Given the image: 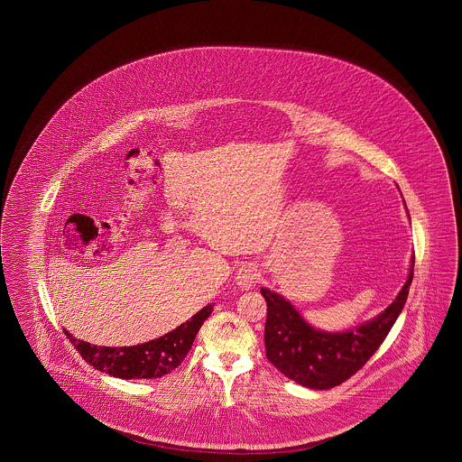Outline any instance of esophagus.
<instances>
[{
    "instance_id": "34e87169",
    "label": "esophagus",
    "mask_w": 462,
    "mask_h": 462,
    "mask_svg": "<svg viewBox=\"0 0 462 462\" xmlns=\"http://www.w3.org/2000/svg\"><path fill=\"white\" fill-rule=\"evenodd\" d=\"M259 282V270L256 264L253 263H247V264H242L237 273H236V283L239 285L240 289L244 291H249L253 287H256V283Z\"/></svg>"
}]
</instances>
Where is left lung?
<instances>
[{
  "mask_svg": "<svg viewBox=\"0 0 462 462\" xmlns=\"http://www.w3.org/2000/svg\"><path fill=\"white\" fill-rule=\"evenodd\" d=\"M414 273V258L406 283L393 302L373 319L346 332H325L311 327L285 297L261 289L268 314L264 325L266 357L287 378L302 387H337L368 363L402 313Z\"/></svg>",
  "mask_w": 462,
  "mask_h": 462,
  "instance_id": "8db88e82",
  "label": "left lung"
}]
</instances>
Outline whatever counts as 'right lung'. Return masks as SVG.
I'll return each instance as SVG.
<instances>
[{
	"mask_svg": "<svg viewBox=\"0 0 462 462\" xmlns=\"http://www.w3.org/2000/svg\"><path fill=\"white\" fill-rule=\"evenodd\" d=\"M211 311L213 306L208 304L199 313L194 314L189 321H185L175 330L166 333L160 338L149 340L146 344L132 347L91 346L89 342L75 338L67 330L65 333L74 344L75 349L80 352L82 359H86V363H89L91 366L103 373L124 380L162 378L184 361L204 319Z\"/></svg>",
	"mask_w": 462,
	"mask_h": 462,
	"instance_id": "obj_1",
	"label": "right lung"
}]
</instances>
